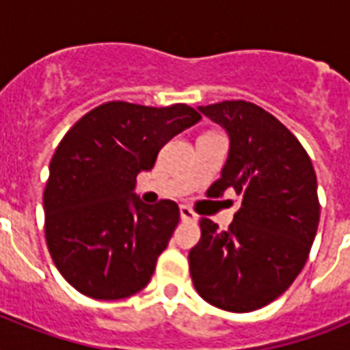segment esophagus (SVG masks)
Segmentation results:
<instances>
[{
  "label": "esophagus",
  "mask_w": 350,
  "mask_h": 350,
  "mask_svg": "<svg viewBox=\"0 0 350 350\" xmlns=\"http://www.w3.org/2000/svg\"><path fill=\"white\" fill-rule=\"evenodd\" d=\"M180 216L183 221H196V214L192 208H189L187 205H181L180 207Z\"/></svg>",
  "instance_id": "34e87169"
}]
</instances>
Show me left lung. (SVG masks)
Masks as SVG:
<instances>
[{"label": "left lung", "instance_id": "8db88e82", "mask_svg": "<svg viewBox=\"0 0 350 350\" xmlns=\"http://www.w3.org/2000/svg\"><path fill=\"white\" fill-rule=\"evenodd\" d=\"M200 111L230 137L229 159L207 196L232 189L243 202L227 230L200 219L202 238L189 252L192 283L214 307L250 312L282 296L309 258L320 224L314 167L298 137L256 103Z\"/></svg>", "mask_w": 350, "mask_h": 350}]
</instances>
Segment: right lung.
Masks as SVG:
<instances>
[{
    "instance_id": "1",
    "label": "right lung",
    "mask_w": 350,
    "mask_h": 350,
    "mask_svg": "<svg viewBox=\"0 0 350 350\" xmlns=\"http://www.w3.org/2000/svg\"><path fill=\"white\" fill-rule=\"evenodd\" d=\"M202 120L185 105L107 101L79 118L57 145L43 191L45 239L54 265L78 293L129 298L152 278L180 208L132 194L170 137Z\"/></svg>"
}]
</instances>
